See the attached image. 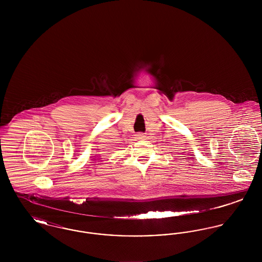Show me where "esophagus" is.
Segmentation results:
<instances>
[{"label": "esophagus", "instance_id": "obj_1", "mask_svg": "<svg viewBox=\"0 0 262 262\" xmlns=\"http://www.w3.org/2000/svg\"><path fill=\"white\" fill-rule=\"evenodd\" d=\"M137 139H143L145 138V135L144 134H138L137 135Z\"/></svg>", "mask_w": 262, "mask_h": 262}]
</instances>
